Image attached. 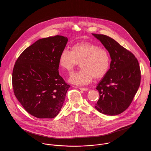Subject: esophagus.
<instances>
[{"label": "esophagus", "mask_w": 151, "mask_h": 151, "mask_svg": "<svg viewBox=\"0 0 151 151\" xmlns=\"http://www.w3.org/2000/svg\"><path fill=\"white\" fill-rule=\"evenodd\" d=\"M79 88L80 90L83 91H87L88 90V89L86 88H81V87H80Z\"/></svg>", "instance_id": "obj_1"}]
</instances>
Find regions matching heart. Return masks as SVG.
I'll list each match as a JSON object with an SVG mask.
<instances>
[{"label":"heart","mask_w":151,"mask_h":151,"mask_svg":"<svg viewBox=\"0 0 151 151\" xmlns=\"http://www.w3.org/2000/svg\"><path fill=\"white\" fill-rule=\"evenodd\" d=\"M80 62L81 69L71 75L69 81L84 86L92 79H100L108 72L110 58L108 51L94 43L81 42L74 44L71 51L65 49L60 54L59 63L65 70L71 72Z\"/></svg>","instance_id":"obj_1"}]
</instances>
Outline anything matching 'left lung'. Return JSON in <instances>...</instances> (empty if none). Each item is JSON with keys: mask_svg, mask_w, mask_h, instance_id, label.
Listing matches in <instances>:
<instances>
[{"mask_svg": "<svg viewBox=\"0 0 151 151\" xmlns=\"http://www.w3.org/2000/svg\"><path fill=\"white\" fill-rule=\"evenodd\" d=\"M109 51L110 67L96 88L100 98L95 108L104 114H119L129 108L140 86L141 72L134 55L114 39L92 34Z\"/></svg>", "mask_w": 151, "mask_h": 151, "instance_id": "left-lung-1", "label": "left lung"}]
</instances>
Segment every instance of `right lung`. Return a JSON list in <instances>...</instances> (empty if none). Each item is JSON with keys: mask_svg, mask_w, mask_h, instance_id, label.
Returning <instances> with one entry per match:
<instances>
[{"mask_svg": "<svg viewBox=\"0 0 151 151\" xmlns=\"http://www.w3.org/2000/svg\"><path fill=\"white\" fill-rule=\"evenodd\" d=\"M67 41L62 36L38 40L15 63L14 95L26 111L38 118H53L63 106L70 86L59 74V59Z\"/></svg>", "mask_w": 151, "mask_h": 151, "instance_id": "add662e5", "label": "right lung"}]
</instances>
